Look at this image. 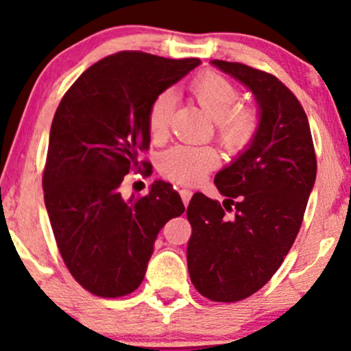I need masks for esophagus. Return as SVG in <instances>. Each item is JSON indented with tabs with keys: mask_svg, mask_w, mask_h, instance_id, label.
<instances>
[{
	"mask_svg": "<svg viewBox=\"0 0 351 351\" xmlns=\"http://www.w3.org/2000/svg\"><path fill=\"white\" fill-rule=\"evenodd\" d=\"M180 195H182L183 204H185V207H186L190 202V198H192V192H190V190H182V192H180Z\"/></svg>",
	"mask_w": 351,
	"mask_h": 351,
	"instance_id": "34e87169",
	"label": "esophagus"
}]
</instances>
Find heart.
Here are the masks:
<instances>
[{
    "mask_svg": "<svg viewBox=\"0 0 351 351\" xmlns=\"http://www.w3.org/2000/svg\"><path fill=\"white\" fill-rule=\"evenodd\" d=\"M198 107L214 119L215 134L226 149L238 153L250 146L260 127V117L253 107L239 104V90L228 77L215 73L198 76L190 86ZM175 105L173 91L165 90L154 98L147 113V127L153 139H162L168 132L169 115ZM221 161L212 146H175L161 159V173L180 185H197Z\"/></svg>",
    "mask_w": 351,
    "mask_h": 351,
    "instance_id": "b5f03b06",
    "label": "heart"
}]
</instances>
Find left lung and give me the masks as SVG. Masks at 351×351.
<instances>
[{"instance_id":"1","label":"left lung","mask_w":351,"mask_h":351,"mask_svg":"<svg viewBox=\"0 0 351 351\" xmlns=\"http://www.w3.org/2000/svg\"><path fill=\"white\" fill-rule=\"evenodd\" d=\"M212 64L253 91L260 127L247 149L215 175L226 200L204 193L190 200L186 261L202 295L238 302L280 268L302 224L317 162L306 112L278 77L241 62ZM232 204L235 215L228 218Z\"/></svg>"}]
</instances>
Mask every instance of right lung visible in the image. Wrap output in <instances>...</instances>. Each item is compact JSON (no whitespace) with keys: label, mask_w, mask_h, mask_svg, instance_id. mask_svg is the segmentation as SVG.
I'll use <instances>...</instances> for the list:
<instances>
[{"label":"right lung","mask_w":351,"mask_h":351,"mask_svg":"<svg viewBox=\"0 0 351 351\" xmlns=\"http://www.w3.org/2000/svg\"><path fill=\"white\" fill-rule=\"evenodd\" d=\"M200 59H166L122 51L88 67L66 91L49 136L42 186L59 253L83 289L98 297L127 295L146 275L162 226L185 212L169 183L123 200L129 171L151 141L147 113L161 91Z\"/></svg>","instance_id":"obj_1"}]
</instances>
